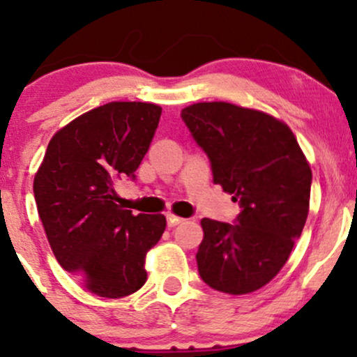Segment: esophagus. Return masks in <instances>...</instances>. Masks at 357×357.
<instances>
[{"label": "esophagus", "mask_w": 357, "mask_h": 357, "mask_svg": "<svg viewBox=\"0 0 357 357\" xmlns=\"http://www.w3.org/2000/svg\"><path fill=\"white\" fill-rule=\"evenodd\" d=\"M183 218H179V216L176 215H167V227H176V225L183 223Z\"/></svg>", "instance_id": "esophagus-1"}]
</instances>
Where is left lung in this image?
<instances>
[{"label": "left lung", "instance_id": "8db88e82", "mask_svg": "<svg viewBox=\"0 0 357 357\" xmlns=\"http://www.w3.org/2000/svg\"><path fill=\"white\" fill-rule=\"evenodd\" d=\"M181 117L210 158L213 183L241 206L235 225L202 220L199 275L218 292H255L280 272L304 230L309 161L290 127L261 110L198 102Z\"/></svg>", "mask_w": 357, "mask_h": 357}]
</instances>
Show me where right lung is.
Returning a JSON list of instances; mask_svg holds the SVG:
<instances>
[{
	"mask_svg": "<svg viewBox=\"0 0 357 357\" xmlns=\"http://www.w3.org/2000/svg\"><path fill=\"white\" fill-rule=\"evenodd\" d=\"M161 110L147 102H109L82 114L56 130L35 174L53 255L99 297L137 292L147 278V252L165 233V215H132L114 203V184L134 178Z\"/></svg>",
	"mask_w": 357,
	"mask_h": 357,
	"instance_id": "1",
	"label": "right lung"
}]
</instances>
